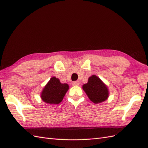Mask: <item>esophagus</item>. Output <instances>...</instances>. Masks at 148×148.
Segmentation results:
<instances>
[{
	"label": "esophagus",
	"mask_w": 148,
	"mask_h": 148,
	"mask_svg": "<svg viewBox=\"0 0 148 148\" xmlns=\"http://www.w3.org/2000/svg\"><path fill=\"white\" fill-rule=\"evenodd\" d=\"M72 85H73V86H78L80 85V82H79L78 81H75V82H72Z\"/></svg>",
	"instance_id": "obj_1"
}]
</instances>
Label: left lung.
<instances>
[{
	"label": "left lung",
	"instance_id": "obj_1",
	"mask_svg": "<svg viewBox=\"0 0 148 148\" xmlns=\"http://www.w3.org/2000/svg\"><path fill=\"white\" fill-rule=\"evenodd\" d=\"M82 88L89 99L95 103L104 102L109 97L107 86L96 75H93L90 77L88 83L83 85Z\"/></svg>",
	"mask_w": 148,
	"mask_h": 148
}]
</instances>
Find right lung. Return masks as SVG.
Masks as SVG:
<instances>
[{
    "mask_svg": "<svg viewBox=\"0 0 148 148\" xmlns=\"http://www.w3.org/2000/svg\"><path fill=\"white\" fill-rule=\"evenodd\" d=\"M69 88L66 84H62L58 78L52 77L43 88L41 97L45 102L49 104H58Z\"/></svg>",
    "mask_w": 148,
    "mask_h": 148,
    "instance_id": "add662e5",
    "label": "right lung"
}]
</instances>
